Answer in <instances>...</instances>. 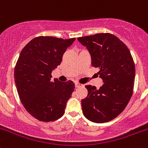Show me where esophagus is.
<instances>
[{
    "label": "esophagus",
    "instance_id": "34e87169",
    "mask_svg": "<svg viewBox=\"0 0 148 148\" xmlns=\"http://www.w3.org/2000/svg\"><path fill=\"white\" fill-rule=\"evenodd\" d=\"M81 86V84H80L79 83H78V82H76L75 83V87H79V86Z\"/></svg>",
    "mask_w": 148,
    "mask_h": 148
}]
</instances>
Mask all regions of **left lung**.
I'll use <instances>...</instances> for the list:
<instances>
[{"label":"left lung","mask_w":148,"mask_h":148,"mask_svg":"<svg viewBox=\"0 0 148 148\" xmlns=\"http://www.w3.org/2000/svg\"><path fill=\"white\" fill-rule=\"evenodd\" d=\"M77 40L87 49L92 65L99 69V77L104 83L99 89L85 86L88 95L82 99L84 115L93 122H109L125 110L132 95L133 59L127 46L111 34H97Z\"/></svg>","instance_id":"left-lung-1"}]
</instances>
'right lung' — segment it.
Instances as JSON below:
<instances>
[{
	"label": "right lung",
	"instance_id": "right-lung-1",
	"mask_svg": "<svg viewBox=\"0 0 148 148\" xmlns=\"http://www.w3.org/2000/svg\"><path fill=\"white\" fill-rule=\"evenodd\" d=\"M75 41L38 36L22 49L14 70V80L21 102L37 120L51 122L63 116L67 101L74 90L71 81L54 79L51 72L61 64L66 49Z\"/></svg>",
	"mask_w": 148,
	"mask_h": 148
}]
</instances>
